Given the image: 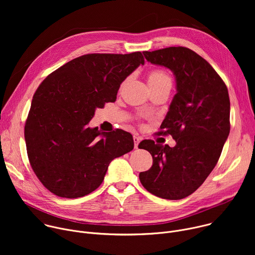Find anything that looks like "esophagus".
<instances>
[{"instance_id": "34e87169", "label": "esophagus", "mask_w": 255, "mask_h": 255, "mask_svg": "<svg viewBox=\"0 0 255 255\" xmlns=\"http://www.w3.org/2000/svg\"><path fill=\"white\" fill-rule=\"evenodd\" d=\"M133 140H134V146H135V148H137L139 142L141 141V138L138 137V136H134V137H133Z\"/></svg>"}]
</instances>
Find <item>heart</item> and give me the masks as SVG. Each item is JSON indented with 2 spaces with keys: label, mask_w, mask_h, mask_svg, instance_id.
I'll list each match as a JSON object with an SVG mask.
<instances>
[{
  "label": "heart",
  "mask_w": 255,
  "mask_h": 255,
  "mask_svg": "<svg viewBox=\"0 0 255 255\" xmlns=\"http://www.w3.org/2000/svg\"><path fill=\"white\" fill-rule=\"evenodd\" d=\"M147 79H148L149 86H154V85L163 83L165 81H170L168 76L165 74V72H163L161 70H152L148 75Z\"/></svg>",
  "instance_id": "1"
}]
</instances>
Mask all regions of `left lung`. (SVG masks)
Returning a JSON list of instances; mask_svg holds the SVG:
<instances>
[{"mask_svg":"<svg viewBox=\"0 0 255 255\" xmlns=\"http://www.w3.org/2000/svg\"><path fill=\"white\" fill-rule=\"evenodd\" d=\"M152 64L171 70L176 94L161 123L160 134L175 140L173 147L143 140L152 166L139 173L152 195L180 200L193 194L219 159L230 132V100L226 85L211 64L187 47L144 51Z\"/></svg>","mask_w":255,"mask_h":255,"instance_id":"8db88e82","label":"left lung"}]
</instances>
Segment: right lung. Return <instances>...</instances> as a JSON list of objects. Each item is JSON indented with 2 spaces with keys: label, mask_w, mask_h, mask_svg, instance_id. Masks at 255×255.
Instances as JSON below:
<instances>
[{
  "label": "right lung",
  "mask_w": 255,
  "mask_h": 255,
  "mask_svg": "<svg viewBox=\"0 0 255 255\" xmlns=\"http://www.w3.org/2000/svg\"><path fill=\"white\" fill-rule=\"evenodd\" d=\"M144 64L141 52L87 54L49 75L35 92L25 125L30 164L43 186L76 199L103 183L110 162L134 147L130 133L89 127L98 108L114 103L120 85Z\"/></svg>",
  "instance_id": "obj_1"
}]
</instances>
